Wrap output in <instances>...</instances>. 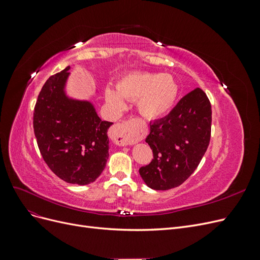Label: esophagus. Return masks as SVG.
<instances>
[{"mask_svg":"<svg viewBox=\"0 0 260 260\" xmlns=\"http://www.w3.org/2000/svg\"><path fill=\"white\" fill-rule=\"evenodd\" d=\"M135 127L136 122L133 120L116 123L109 130V137L115 144L119 146L132 144L135 142V135H133Z\"/></svg>","mask_w":260,"mask_h":260,"instance_id":"esophagus-1","label":"esophagus"}]
</instances>
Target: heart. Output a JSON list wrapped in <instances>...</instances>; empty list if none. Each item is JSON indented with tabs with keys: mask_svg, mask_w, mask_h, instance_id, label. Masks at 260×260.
<instances>
[{
	"mask_svg": "<svg viewBox=\"0 0 260 260\" xmlns=\"http://www.w3.org/2000/svg\"><path fill=\"white\" fill-rule=\"evenodd\" d=\"M117 92L105 91L107 103L116 111L124 104L121 98L138 100V111L146 119H157L167 115L174 107L178 96V84L169 75L158 73H139L125 76L117 83Z\"/></svg>",
	"mask_w": 260,
	"mask_h": 260,
	"instance_id": "obj_1",
	"label": "heart"
}]
</instances>
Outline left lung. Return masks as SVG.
Segmentation results:
<instances>
[{"label":"left lung","mask_w":260,"mask_h":260,"mask_svg":"<svg viewBox=\"0 0 260 260\" xmlns=\"http://www.w3.org/2000/svg\"><path fill=\"white\" fill-rule=\"evenodd\" d=\"M211 105L203 90L187 93L161 119L149 123L146 143L153 159L139 169L153 190H169L182 184L198 168L209 145Z\"/></svg>","instance_id":"obj_1"}]
</instances>
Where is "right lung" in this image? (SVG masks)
Masks as SVG:
<instances>
[{"label": "right lung", "instance_id": "1", "mask_svg": "<svg viewBox=\"0 0 260 260\" xmlns=\"http://www.w3.org/2000/svg\"><path fill=\"white\" fill-rule=\"evenodd\" d=\"M66 67L51 76L39 93L34 112V130L44 161L59 179L85 185L95 181L108 158L107 130L88 101L69 99Z\"/></svg>", "mask_w": 260, "mask_h": 260}]
</instances>
